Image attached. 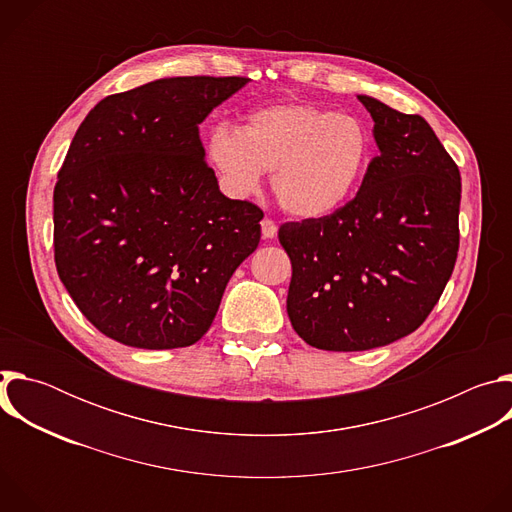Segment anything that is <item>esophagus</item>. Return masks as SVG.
I'll use <instances>...</instances> for the list:
<instances>
[{"label": "esophagus", "mask_w": 512, "mask_h": 512, "mask_svg": "<svg viewBox=\"0 0 512 512\" xmlns=\"http://www.w3.org/2000/svg\"><path fill=\"white\" fill-rule=\"evenodd\" d=\"M261 233H263V239H273L277 235V225L271 221V218H263Z\"/></svg>", "instance_id": "1"}]
</instances>
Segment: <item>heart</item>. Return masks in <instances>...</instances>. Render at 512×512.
<instances>
[{
	"instance_id": "heart-1",
	"label": "heart",
	"mask_w": 512,
	"mask_h": 512,
	"mask_svg": "<svg viewBox=\"0 0 512 512\" xmlns=\"http://www.w3.org/2000/svg\"><path fill=\"white\" fill-rule=\"evenodd\" d=\"M373 154L360 119L304 101L271 103L251 111L241 131L216 125L204 156L237 198L259 190L263 172L279 206L298 218H322L356 192Z\"/></svg>"
}]
</instances>
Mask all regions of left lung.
<instances>
[{"mask_svg":"<svg viewBox=\"0 0 512 512\" xmlns=\"http://www.w3.org/2000/svg\"><path fill=\"white\" fill-rule=\"evenodd\" d=\"M379 156L356 196L279 227L291 259L287 316L310 346L354 352L417 330L454 271L460 170L429 123L358 95Z\"/></svg>","mask_w":512,"mask_h":512,"instance_id":"obj_1","label":"left lung"}]
</instances>
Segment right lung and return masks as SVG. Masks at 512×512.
Returning a JSON list of instances; mask_svg holds the SVG:
<instances>
[{
    "label": "right lung",
    "mask_w": 512,
    "mask_h": 512,
    "mask_svg": "<svg viewBox=\"0 0 512 512\" xmlns=\"http://www.w3.org/2000/svg\"><path fill=\"white\" fill-rule=\"evenodd\" d=\"M243 77H170L97 103L54 186V261L83 316L133 348L168 350L210 328L263 212L231 200L198 125Z\"/></svg>",
    "instance_id": "add662e5"
}]
</instances>
